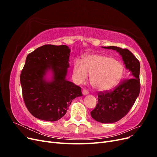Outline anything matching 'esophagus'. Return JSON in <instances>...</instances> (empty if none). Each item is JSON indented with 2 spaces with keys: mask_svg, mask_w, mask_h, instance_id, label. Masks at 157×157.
Wrapping results in <instances>:
<instances>
[{
  "mask_svg": "<svg viewBox=\"0 0 157 157\" xmlns=\"http://www.w3.org/2000/svg\"><path fill=\"white\" fill-rule=\"evenodd\" d=\"M88 94H89V92L87 90L84 89V90H82V94L84 95V96H86V95H88Z\"/></svg>",
  "mask_w": 157,
  "mask_h": 157,
  "instance_id": "34e87169",
  "label": "esophagus"
}]
</instances>
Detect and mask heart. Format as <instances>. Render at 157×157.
<instances>
[{
	"label": "heart",
	"instance_id": "obj_1",
	"mask_svg": "<svg viewBox=\"0 0 157 157\" xmlns=\"http://www.w3.org/2000/svg\"><path fill=\"white\" fill-rule=\"evenodd\" d=\"M124 67L117 60L103 54H94L86 56L82 62L75 60L73 65V78L78 84L87 80L91 75L90 82L92 86L99 91H107L115 87L119 82Z\"/></svg>",
	"mask_w": 157,
	"mask_h": 157
}]
</instances>
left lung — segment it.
Here are the masks:
<instances>
[{
    "label": "left lung",
    "instance_id": "obj_1",
    "mask_svg": "<svg viewBox=\"0 0 157 157\" xmlns=\"http://www.w3.org/2000/svg\"><path fill=\"white\" fill-rule=\"evenodd\" d=\"M103 48L118 52L126 68L130 71L129 78L123 80L113 90L98 93V104L90 112L95 121L101 123H113L121 120L129 112L139 96L140 63L128 49L114 46Z\"/></svg>",
    "mask_w": 157,
    "mask_h": 157
}]
</instances>
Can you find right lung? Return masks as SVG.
I'll use <instances>...</instances> for the list:
<instances>
[{
  "label": "right lung",
  "mask_w": 157,
  "mask_h": 157,
  "mask_svg": "<svg viewBox=\"0 0 157 157\" xmlns=\"http://www.w3.org/2000/svg\"><path fill=\"white\" fill-rule=\"evenodd\" d=\"M71 50L66 45L46 44L27 56L20 75L23 98L28 111L39 119L54 122L62 118L81 88L66 80ZM50 71V80L45 75Z\"/></svg>",
  "instance_id": "1"
}]
</instances>
